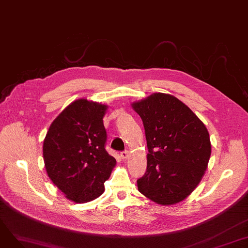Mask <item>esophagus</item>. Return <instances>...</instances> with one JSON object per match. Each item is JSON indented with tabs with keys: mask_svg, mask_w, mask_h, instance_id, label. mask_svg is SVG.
<instances>
[{
	"mask_svg": "<svg viewBox=\"0 0 248 248\" xmlns=\"http://www.w3.org/2000/svg\"><path fill=\"white\" fill-rule=\"evenodd\" d=\"M121 157H122L123 159H126L127 157H129V151H127V150L123 151V152L121 153Z\"/></svg>",
	"mask_w": 248,
	"mask_h": 248,
	"instance_id": "obj_1",
	"label": "esophagus"
}]
</instances>
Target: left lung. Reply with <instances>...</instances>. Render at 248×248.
I'll use <instances>...</instances> for the list:
<instances>
[{
    "instance_id": "1",
    "label": "left lung",
    "mask_w": 248,
    "mask_h": 248,
    "mask_svg": "<svg viewBox=\"0 0 248 248\" xmlns=\"http://www.w3.org/2000/svg\"><path fill=\"white\" fill-rule=\"evenodd\" d=\"M140 115L147 141V170L138 190L161 205L181 202L202 179L212 153L203 123L184 103L155 93L132 104Z\"/></svg>"
}]
</instances>
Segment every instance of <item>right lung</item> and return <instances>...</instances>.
<instances>
[{
	"instance_id": "1",
	"label": "right lung",
	"mask_w": 248,
	"mask_h": 248,
	"mask_svg": "<svg viewBox=\"0 0 248 248\" xmlns=\"http://www.w3.org/2000/svg\"><path fill=\"white\" fill-rule=\"evenodd\" d=\"M106 109V105L78 99L54 119L44 140L49 178L77 203L89 202L103 193L116 163L105 149Z\"/></svg>"
}]
</instances>
